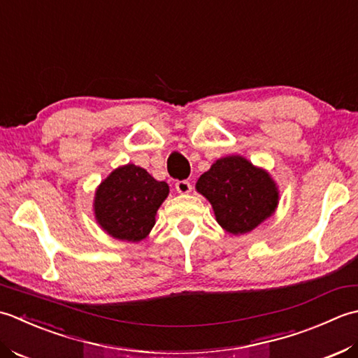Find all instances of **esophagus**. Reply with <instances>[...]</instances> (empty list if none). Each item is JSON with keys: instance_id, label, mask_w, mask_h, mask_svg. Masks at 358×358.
Returning a JSON list of instances; mask_svg holds the SVG:
<instances>
[{"instance_id": "obj_1", "label": "esophagus", "mask_w": 358, "mask_h": 358, "mask_svg": "<svg viewBox=\"0 0 358 358\" xmlns=\"http://www.w3.org/2000/svg\"><path fill=\"white\" fill-rule=\"evenodd\" d=\"M192 184H189L188 180H178L176 182V189H178V193H180V194H187V193H189L192 192Z\"/></svg>"}]
</instances>
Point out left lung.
I'll return each instance as SVG.
<instances>
[{
	"label": "left lung",
	"instance_id": "left-lung-1",
	"mask_svg": "<svg viewBox=\"0 0 358 358\" xmlns=\"http://www.w3.org/2000/svg\"><path fill=\"white\" fill-rule=\"evenodd\" d=\"M196 188L210 201L221 227L233 235L252 231L278 203L271 176L241 156L216 160Z\"/></svg>",
	"mask_w": 358,
	"mask_h": 358
}]
</instances>
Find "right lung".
I'll return each instance as SVG.
<instances>
[{"mask_svg": "<svg viewBox=\"0 0 358 358\" xmlns=\"http://www.w3.org/2000/svg\"><path fill=\"white\" fill-rule=\"evenodd\" d=\"M169 196V185L128 164L114 170L96 193V217L109 235L122 241H137L148 235L160 203Z\"/></svg>", "mask_w": 358, "mask_h": 358, "instance_id": "obj_1", "label": "right lung"}]
</instances>
